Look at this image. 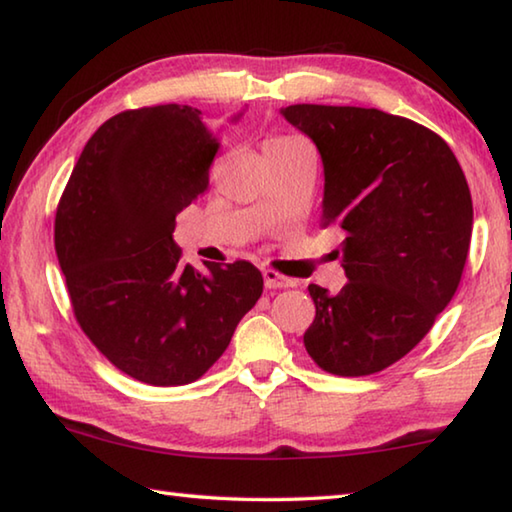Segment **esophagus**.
<instances>
[{"label":"esophagus","mask_w":512,"mask_h":512,"mask_svg":"<svg viewBox=\"0 0 512 512\" xmlns=\"http://www.w3.org/2000/svg\"><path fill=\"white\" fill-rule=\"evenodd\" d=\"M264 284L266 289H289V287H296V282L291 280V277H284L277 271H273V268H268V271H264Z\"/></svg>","instance_id":"1"}]
</instances>
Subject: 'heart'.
Returning <instances> with one entry per match:
<instances>
[{
    "label": "heart",
    "mask_w": 512,
    "mask_h": 512,
    "mask_svg": "<svg viewBox=\"0 0 512 512\" xmlns=\"http://www.w3.org/2000/svg\"><path fill=\"white\" fill-rule=\"evenodd\" d=\"M293 140V135H277V137H268L264 142V146H273V144H282V142H289Z\"/></svg>",
    "instance_id": "heart-1"
}]
</instances>
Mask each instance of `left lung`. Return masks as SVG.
Listing matches in <instances>:
<instances>
[{
    "label": "left lung",
    "mask_w": 512,
    "mask_h": 512,
    "mask_svg": "<svg viewBox=\"0 0 512 512\" xmlns=\"http://www.w3.org/2000/svg\"><path fill=\"white\" fill-rule=\"evenodd\" d=\"M284 119L325 169L323 228L343 232L348 282L309 284L305 348L341 377L379 372L418 345L454 298L472 237V196L443 137L377 108L298 103Z\"/></svg>",
    "instance_id": "obj_1"
}]
</instances>
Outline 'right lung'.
Masks as SVG:
<instances>
[{
	"label": "right lung",
	"instance_id": "add662e5",
	"mask_svg": "<svg viewBox=\"0 0 512 512\" xmlns=\"http://www.w3.org/2000/svg\"><path fill=\"white\" fill-rule=\"evenodd\" d=\"M219 146L198 108L124 110L90 137L58 201L54 244L76 323L144 384L203 377L264 291L246 259L198 273L173 241Z\"/></svg>",
	"mask_w": 512,
	"mask_h": 512
}]
</instances>
